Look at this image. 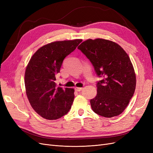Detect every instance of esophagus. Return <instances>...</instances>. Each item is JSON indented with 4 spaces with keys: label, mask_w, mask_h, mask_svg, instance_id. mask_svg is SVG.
<instances>
[{
    "label": "esophagus",
    "mask_w": 153,
    "mask_h": 153,
    "mask_svg": "<svg viewBox=\"0 0 153 153\" xmlns=\"http://www.w3.org/2000/svg\"><path fill=\"white\" fill-rule=\"evenodd\" d=\"M75 91H78V92H80V91H81L82 89H83V88L82 87H75Z\"/></svg>",
    "instance_id": "esophagus-1"
}]
</instances>
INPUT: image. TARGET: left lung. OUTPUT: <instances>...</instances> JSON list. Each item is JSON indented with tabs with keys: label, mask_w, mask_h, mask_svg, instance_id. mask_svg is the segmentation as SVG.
I'll use <instances>...</instances> for the list:
<instances>
[{
	"label": "left lung",
	"mask_w": 153,
	"mask_h": 153,
	"mask_svg": "<svg viewBox=\"0 0 153 153\" xmlns=\"http://www.w3.org/2000/svg\"><path fill=\"white\" fill-rule=\"evenodd\" d=\"M89 59L96 75L103 80L97 83V95L91 100L94 112L105 117L121 114L135 92L136 75L131 60L118 44L98 38L87 39L78 46Z\"/></svg>",
	"instance_id": "8db88e82"
}]
</instances>
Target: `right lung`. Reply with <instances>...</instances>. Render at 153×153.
I'll use <instances>...</instances> for the list:
<instances>
[{"label": "right lung", "instance_id": "obj_1", "mask_svg": "<svg viewBox=\"0 0 153 153\" xmlns=\"http://www.w3.org/2000/svg\"><path fill=\"white\" fill-rule=\"evenodd\" d=\"M82 39L55 41L32 55L25 73L27 96L40 116L56 120L68 114L73 102V89L57 87L55 81L63 60L76 49Z\"/></svg>", "mask_w": 153, "mask_h": 153}]
</instances>
